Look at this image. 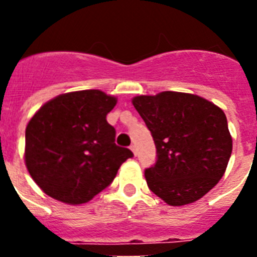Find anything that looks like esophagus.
<instances>
[{
    "instance_id": "esophagus-1",
    "label": "esophagus",
    "mask_w": 257,
    "mask_h": 257,
    "mask_svg": "<svg viewBox=\"0 0 257 257\" xmlns=\"http://www.w3.org/2000/svg\"><path fill=\"white\" fill-rule=\"evenodd\" d=\"M130 149H131V151H133V153L134 154H135V156H136V154H138V149H136V145H131V147H130Z\"/></svg>"
}]
</instances>
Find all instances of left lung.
<instances>
[{
  "mask_svg": "<svg viewBox=\"0 0 257 257\" xmlns=\"http://www.w3.org/2000/svg\"><path fill=\"white\" fill-rule=\"evenodd\" d=\"M133 104L153 136L149 189L170 206H184L210 192L225 172L233 148L225 113L198 95L163 91Z\"/></svg>",
  "mask_w": 257,
  "mask_h": 257,
  "instance_id": "8db88e82",
  "label": "left lung"
}]
</instances>
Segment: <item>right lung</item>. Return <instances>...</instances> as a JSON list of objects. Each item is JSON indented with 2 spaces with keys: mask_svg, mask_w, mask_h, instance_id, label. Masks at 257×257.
Returning a JSON list of instances; mask_svg holds the SVG:
<instances>
[{
  "mask_svg": "<svg viewBox=\"0 0 257 257\" xmlns=\"http://www.w3.org/2000/svg\"><path fill=\"white\" fill-rule=\"evenodd\" d=\"M117 97L100 90L67 92L45 103L26 128L24 161L32 179L51 198L82 205L105 189L134 156L115 145L106 114Z\"/></svg>",
  "mask_w": 257,
  "mask_h": 257,
  "instance_id": "obj_1",
  "label": "right lung"
}]
</instances>
